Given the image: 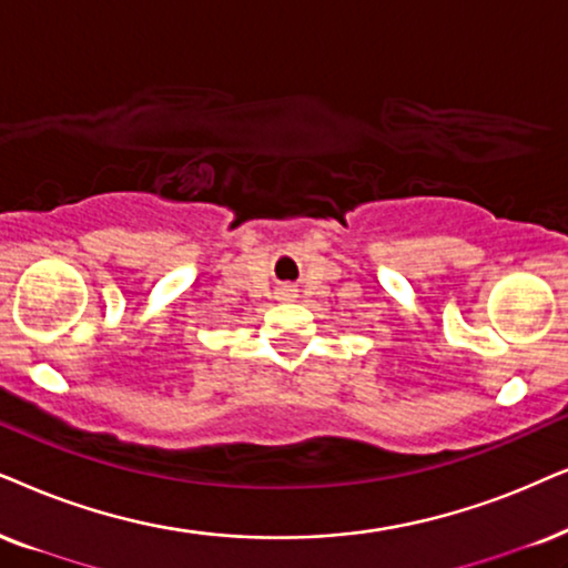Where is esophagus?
<instances>
[{"label":"esophagus","mask_w":568,"mask_h":568,"mask_svg":"<svg viewBox=\"0 0 568 568\" xmlns=\"http://www.w3.org/2000/svg\"><path fill=\"white\" fill-rule=\"evenodd\" d=\"M283 296H285V298H293V296H296V291H293V288H283Z\"/></svg>","instance_id":"obj_1"}]
</instances>
